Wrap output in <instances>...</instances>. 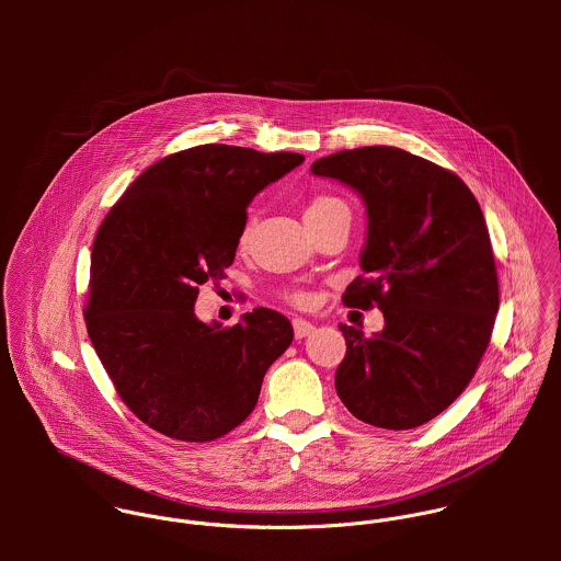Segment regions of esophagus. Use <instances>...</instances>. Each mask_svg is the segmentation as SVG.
Listing matches in <instances>:
<instances>
[{
  "instance_id": "obj_1",
  "label": "esophagus",
  "mask_w": 561,
  "mask_h": 561,
  "mask_svg": "<svg viewBox=\"0 0 561 561\" xmlns=\"http://www.w3.org/2000/svg\"><path fill=\"white\" fill-rule=\"evenodd\" d=\"M291 323H294L296 339H305V336H309L316 330V325L311 321L302 320V318H296Z\"/></svg>"
}]
</instances>
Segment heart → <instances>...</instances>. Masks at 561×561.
Returning <instances> with one entry per match:
<instances>
[{
    "instance_id": "b5f03b06",
    "label": "heart",
    "mask_w": 561,
    "mask_h": 561,
    "mask_svg": "<svg viewBox=\"0 0 561 561\" xmlns=\"http://www.w3.org/2000/svg\"><path fill=\"white\" fill-rule=\"evenodd\" d=\"M336 214H350V211H347V205H345L341 198H336V196H332V194H316V196L309 201L307 209H305V220H307V222H320V220H325V218L336 216ZM248 240H250V227L245 225V227L241 229L240 245H245ZM285 296H287V300H289L291 305H296V307H307V305H311V294H309V291L291 289V291H287Z\"/></svg>"
}]
</instances>
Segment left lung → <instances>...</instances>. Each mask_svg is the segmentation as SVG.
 Here are the masks:
<instances>
[{
    "label": "left lung",
    "mask_w": 561,
    "mask_h": 561,
    "mask_svg": "<svg viewBox=\"0 0 561 561\" xmlns=\"http://www.w3.org/2000/svg\"><path fill=\"white\" fill-rule=\"evenodd\" d=\"M311 172L365 201L363 276L347 285L343 305L385 313L374 336L339 323L347 352L336 393L369 425L419 427L469 387L499 311L480 203L451 170L396 147L339 151Z\"/></svg>",
    "instance_id": "8db88e82"
}]
</instances>
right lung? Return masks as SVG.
I'll use <instances>...</instances> for the list:
<instances>
[{
	"label": "right lung",
	"instance_id": "1",
	"mask_svg": "<svg viewBox=\"0 0 561 561\" xmlns=\"http://www.w3.org/2000/svg\"><path fill=\"white\" fill-rule=\"evenodd\" d=\"M302 161L192 147L149 165L101 222L88 336L121 400L163 436L207 443L236 430L291 345V321L278 311L259 307L222 328L198 320L194 302L233 263L250 201Z\"/></svg>",
	"mask_w": 561,
	"mask_h": 561
}]
</instances>
